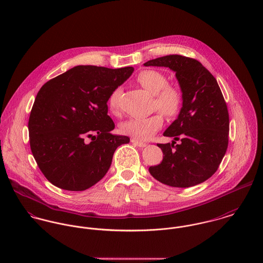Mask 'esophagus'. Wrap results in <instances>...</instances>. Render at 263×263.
Listing matches in <instances>:
<instances>
[{
	"instance_id": "1",
	"label": "esophagus",
	"mask_w": 263,
	"mask_h": 263,
	"mask_svg": "<svg viewBox=\"0 0 263 263\" xmlns=\"http://www.w3.org/2000/svg\"><path fill=\"white\" fill-rule=\"evenodd\" d=\"M130 142H132L134 145H136V146H138V147H140V148H144V147L147 146L146 143H143V142H140V141H137V140H134V139H132Z\"/></svg>"
}]
</instances>
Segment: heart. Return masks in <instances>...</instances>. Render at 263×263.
Segmentation results:
<instances>
[{
  "mask_svg": "<svg viewBox=\"0 0 263 263\" xmlns=\"http://www.w3.org/2000/svg\"><path fill=\"white\" fill-rule=\"evenodd\" d=\"M137 82L154 94V109H159L167 117H175L179 114L183 104V93L178 86L168 84V77L164 73L151 69L144 70L137 76ZM119 95L120 89L116 88L108 98L111 112L118 111ZM161 114L156 112L147 117L132 118L120 125V132L134 140L147 141L163 126L164 117Z\"/></svg>",
  "mask_w": 263,
  "mask_h": 263,
  "instance_id": "1",
  "label": "heart"
}]
</instances>
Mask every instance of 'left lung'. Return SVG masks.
<instances>
[{
    "instance_id": "obj_1",
    "label": "left lung",
    "mask_w": 263,
    "mask_h": 263,
    "mask_svg": "<svg viewBox=\"0 0 263 263\" xmlns=\"http://www.w3.org/2000/svg\"><path fill=\"white\" fill-rule=\"evenodd\" d=\"M174 71L183 93L176 120L164 132L172 144H157L163 160L151 175L169 186L190 187L209 179L219 168L229 143V112L216 78L198 61L169 54L145 63ZM175 140L182 143L176 145Z\"/></svg>"
}]
</instances>
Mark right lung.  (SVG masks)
Here are the masks:
<instances>
[{"label":"right lung","instance_id":"obj_1","mask_svg":"<svg viewBox=\"0 0 263 263\" xmlns=\"http://www.w3.org/2000/svg\"><path fill=\"white\" fill-rule=\"evenodd\" d=\"M133 72V67L77 66L40 88L28 121L29 143L51 184L70 191L93 186L107 173L117 147L129 143L126 136L110 134L115 125L107 101ZM85 136L91 138L89 144Z\"/></svg>","mask_w":263,"mask_h":263}]
</instances>
